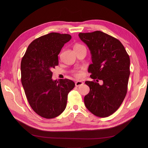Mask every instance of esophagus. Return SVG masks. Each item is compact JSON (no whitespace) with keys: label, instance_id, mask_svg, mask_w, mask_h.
I'll return each instance as SVG.
<instances>
[{"label":"esophagus","instance_id":"34e87169","mask_svg":"<svg viewBox=\"0 0 148 148\" xmlns=\"http://www.w3.org/2000/svg\"><path fill=\"white\" fill-rule=\"evenodd\" d=\"M83 84H84V83H83V82H82V81H78V82H75V86H76L77 87L80 86H82V85H83Z\"/></svg>","mask_w":148,"mask_h":148}]
</instances>
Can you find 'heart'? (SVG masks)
I'll list each match as a JSON object with an SVG mask.
<instances>
[{
	"instance_id": "b5f03b06",
	"label": "heart",
	"mask_w": 148,
	"mask_h": 148,
	"mask_svg": "<svg viewBox=\"0 0 148 148\" xmlns=\"http://www.w3.org/2000/svg\"><path fill=\"white\" fill-rule=\"evenodd\" d=\"M82 46H83V45H80L79 44H75V45L74 47V49H77V48H79V47H82ZM74 75L76 77H77V78H80V77H82V73L80 72L77 71V72H75L74 73Z\"/></svg>"
}]
</instances>
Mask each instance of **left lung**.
Segmentation results:
<instances>
[{
  "label": "left lung",
  "instance_id": "8db88e82",
  "mask_svg": "<svg viewBox=\"0 0 148 148\" xmlns=\"http://www.w3.org/2000/svg\"><path fill=\"white\" fill-rule=\"evenodd\" d=\"M80 40L90 51L92 64L88 72L94 81L85 82L90 88L84 104L94 115L109 116L117 110L125 98L130 74V57L119 40L101 31L80 33ZM99 79L103 81L99 85Z\"/></svg>",
  "mask_w": 148,
  "mask_h": 148
}]
</instances>
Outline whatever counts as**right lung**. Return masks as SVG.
Instances as JSON below:
<instances>
[{
    "label": "right lung",
    "mask_w": 148,
    "mask_h": 148,
    "mask_svg": "<svg viewBox=\"0 0 148 148\" xmlns=\"http://www.w3.org/2000/svg\"><path fill=\"white\" fill-rule=\"evenodd\" d=\"M71 39L52 32L34 40L21 62V80L29 104L38 115L52 119L65 109L68 93L75 86L69 79L53 80L51 69L59 64L58 54Z\"/></svg>",
    "instance_id": "obj_1"
}]
</instances>
